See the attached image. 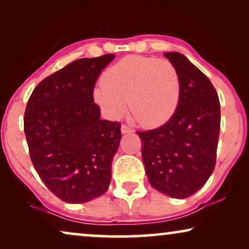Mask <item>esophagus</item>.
I'll list each match as a JSON object with an SVG mask.
<instances>
[{"instance_id":"esophagus-1","label":"esophagus","mask_w":249,"mask_h":249,"mask_svg":"<svg viewBox=\"0 0 249 249\" xmlns=\"http://www.w3.org/2000/svg\"><path fill=\"white\" fill-rule=\"evenodd\" d=\"M121 132H122V134H129V132H132V129L129 128L128 125L122 124L121 125Z\"/></svg>"}]
</instances>
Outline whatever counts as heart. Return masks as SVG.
<instances>
[{
  "label": "heart",
  "mask_w": 249,
  "mask_h": 249,
  "mask_svg": "<svg viewBox=\"0 0 249 249\" xmlns=\"http://www.w3.org/2000/svg\"><path fill=\"white\" fill-rule=\"evenodd\" d=\"M180 93L179 72L169 60L128 55L105 71L93 95L110 119L120 118L129 104L139 124L155 128L175 114Z\"/></svg>",
  "instance_id": "b5f03b06"
}]
</instances>
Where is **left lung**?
I'll list each match as a JSON object with an SVG mask.
<instances>
[{
    "mask_svg": "<svg viewBox=\"0 0 249 249\" xmlns=\"http://www.w3.org/2000/svg\"><path fill=\"white\" fill-rule=\"evenodd\" d=\"M164 56L178 70V107L161 127L137 131L142 158L152 187L173 198H187L205 185L216 162L221 110L215 88L179 52Z\"/></svg>",
    "mask_w": 249,
    "mask_h": 249,
    "instance_id": "8db88e82",
    "label": "left lung"
}]
</instances>
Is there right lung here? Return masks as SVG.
<instances>
[{
  "mask_svg": "<svg viewBox=\"0 0 249 249\" xmlns=\"http://www.w3.org/2000/svg\"><path fill=\"white\" fill-rule=\"evenodd\" d=\"M113 59L105 54L73 61L40 81L27 103L23 128L34 168L67 203L89 202L110 186L121 124L102 120L93 91Z\"/></svg>",
  "mask_w": 249,
  "mask_h": 249,
  "instance_id": "1",
  "label": "right lung"
}]
</instances>
